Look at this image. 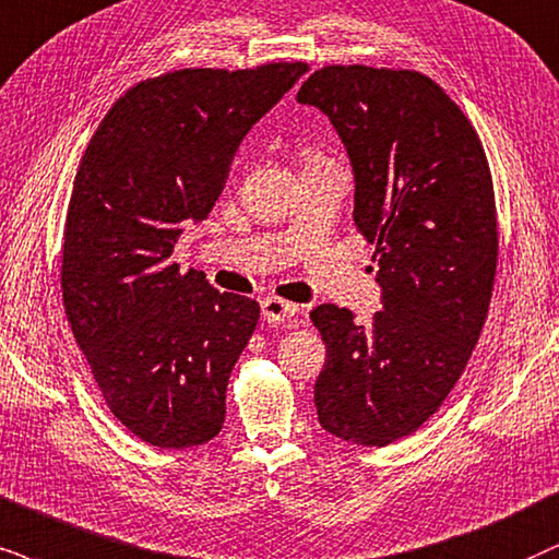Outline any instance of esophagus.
I'll return each instance as SVG.
<instances>
[{"label":"esophagus","instance_id":"obj_1","mask_svg":"<svg viewBox=\"0 0 559 559\" xmlns=\"http://www.w3.org/2000/svg\"><path fill=\"white\" fill-rule=\"evenodd\" d=\"M296 312H299V307L292 301L275 299V296H267V299L263 301V320L271 324H284L292 320Z\"/></svg>","mask_w":559,"mask_h":559}]
</instances>
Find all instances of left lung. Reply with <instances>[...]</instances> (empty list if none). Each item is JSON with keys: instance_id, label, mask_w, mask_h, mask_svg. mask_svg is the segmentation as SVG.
Returning <instances> with one entry per match:
<instances>
[{"instance_id": "8db88e82", "label": "left lung", "mask_w": 559, "mask_h": 559, "mask_svg": "<svg viewBox=\"0 0 559 559\" xmlns=\"http://www.w3.org/2000/svg\"><path fill=\"white\" fill-rule=\"evenodd\" d=\"M296 100L330 118L356 178L353 222L377 245L381 312L312 309L328 358L314 384L320 426L390 447L454 390L487 320L498 214L483 141L462 108L413 69L332 63Z\"/></svg>"}]
</instances>
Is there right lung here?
<instances>
[{"label":"right lung","instance_id":"add662e5","mask_svg":"<svg viewBox=\"0 0 559 559\" xmlns=\"http://www.w3.org/2000/svg\"><path fill=\"white\" fill-rule=\"evenodd\" d=\"M307 69L152 76L112 103L84 150L63 227V309L105 405L152 447H201L224 426L260 304L182 273L173 252L190 218L211 214L245 133Z\"/></svg>","mask_w":559,"mask_h":559}]
</instances>
